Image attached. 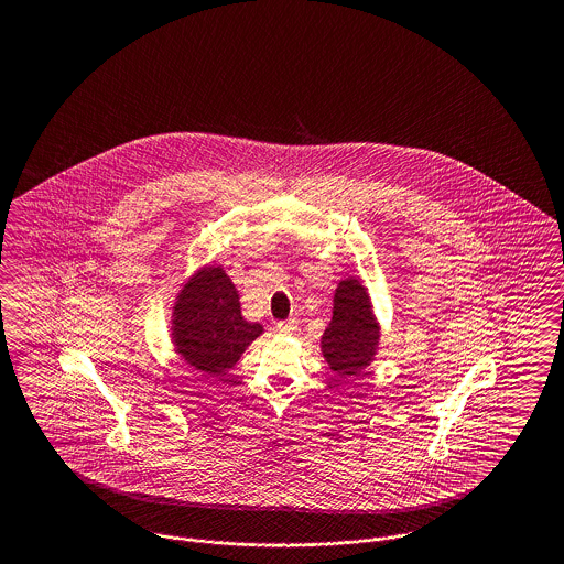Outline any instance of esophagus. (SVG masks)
I'll return each mask as SVG.
<instances>
[{"label": "esophagus", "mask_w": 564, "mask_h": 564, "mask_svg": "<svg viewBox=\"0 0 564 564\" xmlns=\"http://www.w3.org/2000/svg\"><path fill=\"white\" fill-rule=\"evenodd\" d=\"M295 327H297V322H295V319H290V322L274 323V329H276L279 334H294Z\"/></svg>", "instance_id": "esophagus-1"}]
</instances>
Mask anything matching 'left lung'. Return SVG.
I'll list each match as a JSON object with an SVG mask.
<instances>
[{
	"label": "left lung",
	"mask_w": 564,
	"mask_h": 564,
	"mask_svg": "<svg viewBox=\"0 0 564 564\" xmlns=\"http://www.w3.org/2000/svg\"><path fill=\"white\" fill-rule=\"evenodd\" d=\"M378 325L366 288L357 279L340 281L334 295V315L323 332L325 361L338 376L359 375L375 357Z\"/></svg>",
	"instance_id": "left-lung-1"
}]
</instances>
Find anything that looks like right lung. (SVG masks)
I'll return each instance as SVG.
<instances>
[{
    "mask_svg": "<svg viewBox=\"0 0 564 564\" xmlns=\"http://www.w3.org/2000/svg\"><path fill=\"white\" fill-rule=\"evenodd\" d=\"M262 334L260 323L242 319L239 292L219 267L196 272L177 295L173 340L200 375L221 376Z\"/></svg>",
    "mask_w": 564,
    "mask_h": 564,
    "instance_id": "add662e5",
    "label": "right lung"
}]
</instances>
